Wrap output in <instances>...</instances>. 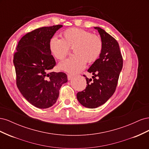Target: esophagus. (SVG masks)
Returning a JSON list of instances; mask_svg holds the SVG:
<instances>
[{"label": "esophagus", "instance_id": "obj_1", "mask_svg": "<svg viewBox=\"0 0 149 149\" xmlns=\"http://www.w3.org/2000/svg\"><path fill=\"white\" fill-rule=\"evenodd\" d=\"M67 78H68V80H70L72 78H73V75H71L70 74H68L67 75Z\"/></svg>", "mask_w": 149, "mask_h": 149}]
</instances>
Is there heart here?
I'll list each match as a JSON object with an SVG mask.
<instances>
[{
    "mask_svg": "<svg viewBox=\"0 0 149 149\" xmlns=\"http://www.w3.org/2000/svg\"><path fill=\"white\" fill-rule=\"evenodd\" d=\"M49 49L58 60H62L68 55L73 47V55L61 62L59 68L71 73L81 71L86 62L91 63L101 55L103 42L97 35L83 29L71 28L62 33V38L52 37L49 40Z\"/></svg>",
    "mask_w": 149,
    "mask_h": 149,
    "instance_id": "heart-1",
    "label": "heart"
}]
</instances>
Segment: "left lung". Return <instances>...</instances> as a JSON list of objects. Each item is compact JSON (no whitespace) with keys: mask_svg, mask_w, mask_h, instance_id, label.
Instances as JSON below:
<instances>
[{"mask_svg":"<svg viewBox=\"0 0 149 149\" xmlns=\"http://www.w3.org/2000/svg\"><path fill=\"white\" fill-rule=\"evenodd\" d=\"M97 30L103 42V49L100 58L88 70L93 74L86 79V88L77 93L81 104L88 108H96L104 104L113 95L118 85L123 59L116 40L100 27Z\"/></svg>","mask_w":149,"mask_h":149,"instance_id":"1","label":"left lung"}]
</instances>
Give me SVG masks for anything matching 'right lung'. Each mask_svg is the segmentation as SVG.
<instances>
[{"mask_svg":"<svg viewBox=\"0 0 149 149\" xmlns=\"http://www.w3.org/2000/svg\"><path fill=\"white\" fill-rule=\"evenodd\" d=\"M62 26H44L26 33L13 55L17 88L26 100L40 109L52 106L62 84L68 81L63 72L52 71L56 61L49 47V40Z\"/></svg>","mask_w":149,"mask_h":149,"instance_id":"1","label":"right lung"}]
</instances>
